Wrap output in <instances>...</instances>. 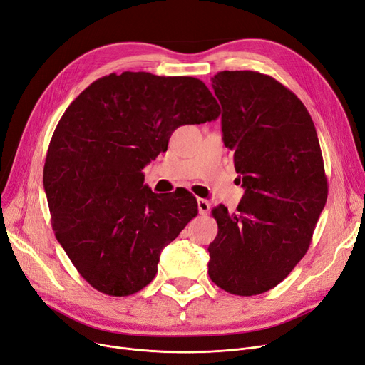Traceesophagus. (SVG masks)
<instances>
[{
  "label": "esophagus",
  "mask_w": 365,
  "mask_h": 365,
  "mask_svg": "<svg viewBox=\"0 0 365 365\" xmlns=\"http://www.w3.org/2000/svg\"><path fill=\"white\" fill-rule=\"evenodd\" d=\"M197 202H198V212H200V215H202V216L208 215L210 207H212V204H210V202H208L207 200H204V198H198Z\"/></svg>",
  "instance_id": "obj_1"
}]
</instances>
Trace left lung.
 <instances>
[{
    "mask_svg": "<svg viewBox=\"0 0 365 365\" xmlns=\"http://www.w3.org/2000/svg\"><path fill=\"white\" fill-rule=\"evenodd\" d=\"M212 81L245 192L232 215L213 208L219 231L208 245V275L227 293L256 296L308 252L327 176L314 121L292 90L255 71H222Z\"/></svg>",
    "mask_w": 365,
    "mask_h": 365,
    "instance_id": "8db88e82",
    "label": "left lung"
}]
</instances>
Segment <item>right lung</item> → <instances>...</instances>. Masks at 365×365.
Here are the masks:
<instances>
[{
  "instance_id": "obj_1",
  "label": "right lung",
  "mask_w": 365,
  "mask_h": 365,
  "mask_svg": "<svg viewBox=\"0 0 365 365\" xmlns=\"http://www.w3.org/2000/svg\"><path fill=\"white\" fill-rule=\"evenodd\" d=\"M220 106L194 76L109 73L91 83L57 124L44 164L53 231L98 292H140L163 248L198 215L195 197H160L142 168L183 124L215 121Z\"/></svg>"
}]
</instances>
